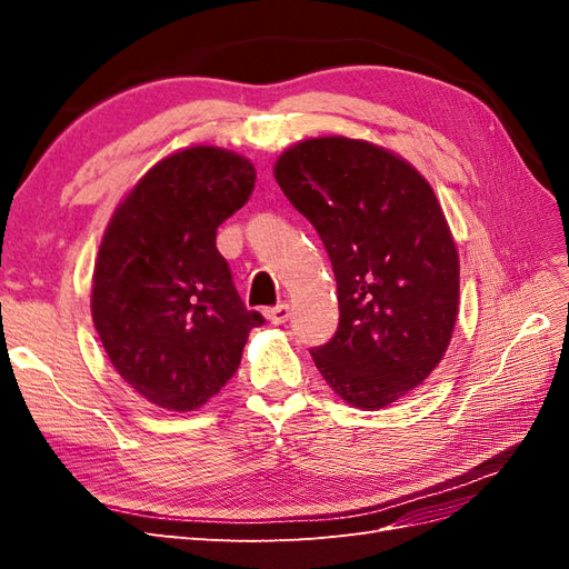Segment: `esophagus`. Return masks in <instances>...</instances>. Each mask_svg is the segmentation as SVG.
<instances>
[{"label": "esophagus", "mask_w": 569, "mask_h": 569, "mask_svg": "<svg viewBox=\"0 0 569 569\" xmlns=\"http://www.w3.org/2000/svg\"><path fill=\"white\" fill-rule=\"evenodd\" d=\"M289 316H291V311H289V303H278V306H272V308H268V311H266V318H268L272 325H282V322H287V320H289Z\"/></svg>", "instance_id": "esophagus-1"}]
</instances>
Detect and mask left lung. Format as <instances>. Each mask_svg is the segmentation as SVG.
Wrapping results in <instances>:
<instances>
[{
  "label": "left lung",
  "instance_id": "8db88e82",
  "mask_svg": "<svg viewBox=\"0 0 569 569\" xmlns=\"http://www.w3.org/2000/svg\"><path fill=\"white\" fill-rule=\"evenodd\" d=\"M274 180L316 228L337 280L335 337L311 349L343 401L377 410L425 382L458 316V251L429 182L349 137L287 149Z\"/></svg>",
  "mask_w": 569,
  "mask_h": 569
}]
</instances>
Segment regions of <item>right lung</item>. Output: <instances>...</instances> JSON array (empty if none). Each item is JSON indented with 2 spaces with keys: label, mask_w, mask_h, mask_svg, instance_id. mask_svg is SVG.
I'll list each match as a JSON object with an SVG mask.
<instances>
[{
  "label": "right lung",
  "mask_w": 569,
  "mask_h": 569,
  "mask_svg": "<svg viewBox=\"0 0 569 569\" xmlns=\"http://www.w3.org/2000/svg\"><path fill=\"white\" fill-rule=\"evenodd\" d=\"M253 166L192 147L153 166L101 239L92 320L118 375L147 401L194 410L237 372L266 318L237 295L218 228L249 201Z\"/></svg>",
  "instance_id": "add662e5"
}]
</instances>
